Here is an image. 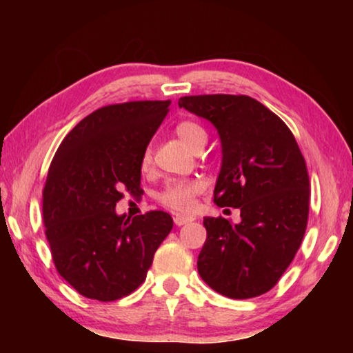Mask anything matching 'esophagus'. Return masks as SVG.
<instances>
[{"mask_svg":"<svg viewBox=\"0 0 353 353\" xmlns=\"http://www.w3.org/2000/svg\"><path fill=\"white\" fill-rule=\"evenodd\" d=\"M194 219L192 216H185V215H175L173 216V221H175L176 226H183L186 223H190V221H192Z\"/></svg>","mask_w":353,"mask_h":353,"instance_id":"1","label":"esophagus"}]
</instances>
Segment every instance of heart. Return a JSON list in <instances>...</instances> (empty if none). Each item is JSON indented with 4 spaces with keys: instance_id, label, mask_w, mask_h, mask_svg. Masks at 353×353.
Listing matches in <instances>:
<instances>
[{
    "instance_id": "1",
    "label": "heart",
    "mask_w": 353,
    "mask_h": 353,
    "mask_svg": "<svg viewBox=\"0 0 353 353\" xmlns=\"http://www.w3.org/2000/svg\"><path fill=\"white\" fill-rule=\"evenodd\" d=\"M175 132L178 138L181 139L186 146H190L192 151L204 148L209 134L201 127L199 123L191 122V120H183L176 125ZM151 162V149H146L143 154V167H148ZM205 190L204 181L199 178H181V180H170L163 188L161 194H159V201L163 205L173 212H180V214H186L191 212L192 207L196 204V196L201 194Z\"/></svg>"
}]
</instances>
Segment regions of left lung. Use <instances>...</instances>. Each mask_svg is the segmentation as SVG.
Returning <instances> with one entry per match:
<instances>
[{
  "instance_id": "left-lung-1",
  "label": "left lung",
  "mask_w": 353,
  "mask_h": 353,
  "mask_svg": "<svg viewBox=\"0 0 353 353\" xmlns=\"http://www.w3.org/2000/svg\"><path fill=\"white\" fill-rule=\"evenodd\" d=\"M178 105L215 127L221 167L214 202L241 210L236 225L205 216L197 272L221 296H262L286 272L307 228L310 183L296 138L250 96H185Z\"/></svg>"
}]
</instances>
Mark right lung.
<instances>
[{
	"label": "right lung",
	"mask_w": 353,
	"mask_h": 353,
	"mask_svg": "<svg viewBox=\"0 0 353 353\" xmlns=\"http://www.w3.org/2000/svg\"><path fill=\"white\" fill-rule=\"evenodd\" d=\"M168 105L170 99L105 105L57 148L43 190V220L57 272L83 297L110 302L132 294L173 228L162 210L133 219L115 212L123 190L139 192L143 154Z\"/></svg>",
	"instance_id": "add662e5"
}]
</instances>
